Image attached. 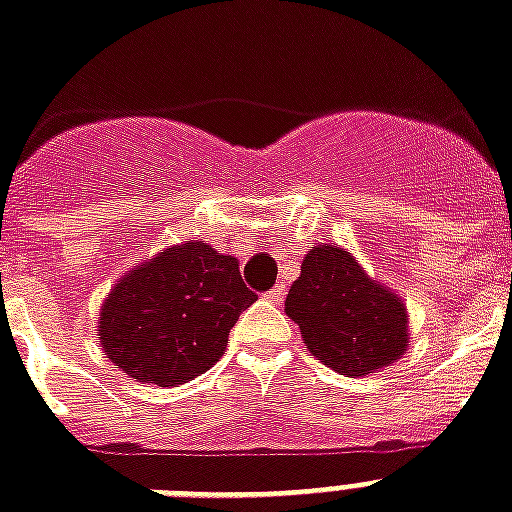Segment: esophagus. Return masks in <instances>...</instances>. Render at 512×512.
Segmentation results:
<instances>
[{"mask_svg":"<svg viewBox=\"0 0 512 512\" xmlns=\"http://www.w3.org/2000/svg\"><path fill=\"white\" fill-rule=\"evenodd\" d=\"M284 294H286L284 284H278V286H273L268 294H265V299H268V302H273V305H281V302H284Z\"/></svg>","mask_w":512,"mask_h":512,"instance_id":"obj_1","label":"esophagus"}]
</instances>
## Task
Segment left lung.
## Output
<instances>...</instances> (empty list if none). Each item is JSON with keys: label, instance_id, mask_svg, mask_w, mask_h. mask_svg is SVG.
<instances>
[{"label": "left lung", "instance_id": "8db88e82", "mask_svg": "<svg viewBox=\"0 0 512 512\" xmlns=\"http://www.w3.org/2000/svg\"><path fill=\"white\" fill-rule=\"evenodd\" d=\"M286 315L299 326L307 350L350 378L397 363L410 339L402 297L334 244L307 252L286 297Z\"/></svg>", "mask_w": 512, "mask_h": 512}]
</instances>
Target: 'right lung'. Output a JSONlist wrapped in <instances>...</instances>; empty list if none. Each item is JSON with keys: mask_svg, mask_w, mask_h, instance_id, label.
<instances>
[{"mask_svg": "<svg viewBox=\"0 0 512 512\" xmlns=\"http://www.w3.org/2000/svg\"><path fill=\"white\" fill-rule=\"evenodd\" d=\"M255 299L236 257L205 242L176 244L112 286L97 336L131 378L178 386L218 363L231 328Z\"/></svg>", "mask_w": 512, "mask_h": 512, "instance_id": "right-lung-1", "label": "right lung"}]
</instances>
